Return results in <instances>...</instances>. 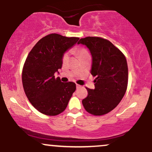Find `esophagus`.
<instances>
[{"label": "esophagus", "mask_w": 152, "mask_h": 152, "mask_svg": "<svg viewBox=\"0 0 152 152\" xmlns=\"http://www.w3.org/2000/svg\"><path fill=\"white\" fill-rule=\"evenodd\" d=\"M81 88V86H80V85L78 84H76V88Z\"/></svg>", "instance_id": "34e87169"}]
</instances>
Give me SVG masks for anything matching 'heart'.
<instances>
[{"mask_svg": "<svg viewBox=\"0 0 152 152\" xmlns=\"http://www.w3.org/2000/svg\"><path fill=\"white\" fill-rule=\"evenodd\" d=\"M78 56H79V57L82 56L83 55H86V54H88V51H87L86 49H85V48H78ZM68 58H69V55H68L67 53H64V56H63V58H62V61L63 62L65 63L68 61Z\"/></svg>", "mask_w": 152, "mask_h": 152, "instance_id": "b5f03b06", "label": "heart"}]
</instances>
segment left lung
Listing matches in <instances>:
<instances>
[{"mask_svg":"<svg viewBox=\"0 0 152 152\" xmlns=\"http://www.w3.org/2000/svg\"><path fill=\"white\" fill-rule=\"evenodd\" d=\"M92 56L91 74L96 76L94 89L86 88L88 96L82 104L87 112L102 116L112 111L124 96L128 85L126 57L108 40L100 37L81 38Z\"/></svg>","mask_w":152,"mask_h":152,"instance_id":"obj_1","label":"left lung"}]
</instances>
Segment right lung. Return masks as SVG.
Returning a JSON list of instances; mask_svg holds the SVG:
<instances>
[{
    "label": "right lung",
    "mask_w": 152,
    "mask_h": 152,
    "mask_svg": "<svg viewBox=\"0 0 152 152\" xmlns=\"http://www.w3.org/2000/svg\"><path fill=\"white\" fill-rule=\"evenodd\" d=\"M78 39L49 34L39 40L28 55L23 68V86L29 102L39 112L56 116L67 107L76 83H64L54 74L61 69L64 53Z\"/></svg>",
    "instance_id": "1"
}]
</instances>
